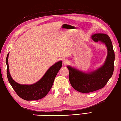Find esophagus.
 Returning <instances> with one entry per match:
<instances>
[{"instance_id":"obj_1","label":"esophagus","mask_w":121,"mask_h":121,"mask_svg":"<svg viewBox=\"0 0 121 121\" xmlns=\"http://www.w3.org/2000/svg\"><path fill=\"white\" fill-rule=\"evenodd\" d=\"M63 63L65 65L66 64H68V63H69V61H68V60H67V59H64V60L63 61Z\"/></svg>"}]
</instances>
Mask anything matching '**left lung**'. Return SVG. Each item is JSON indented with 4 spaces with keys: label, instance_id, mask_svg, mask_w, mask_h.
<instances>
[{
    "label": "left lung",
    "instance_id": "8db88e82",
    "mask_svg": "<svg viewBox=\"0 0 121 121\" xmlns=\"http://www.w3.org/2000/svg\"><path fill=\"white\" fill-rule=\"evenodd\" d=\"M95 42H101L105 44L108 56L104 65L97 69L86 73L68 66L69 80L75 90L86 93L94 92L103 88L113 73L115 54L112 43L109 36L105 34H95L92 36Z\"/></svg>",
    "mask_w": 121,
    "mask_h": 121
}]
</instances>
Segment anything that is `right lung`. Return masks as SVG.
Instances as JSON below:
<instances>
[{
    "mask_svg": "<svg viewBox=\"0 0 121 121\" xmlns=\"http://www.w3.org/2000/svg\"><path fill=\"white\" fill-rule=\"evenodd\" d=\"M9 54L6 58L7 75L9 82L18 96L26 101L39 99L46 96L53 86L55 78L62 66V61H59L52 66L42 78L36 83L22 85L16 82L10 74L8 62Z\"/></svg>",
    "mask_w": 121,
    "mask_h": 121,
    "instance_id": "add662e5",
    "label": "right lung"
}]
</instances>
